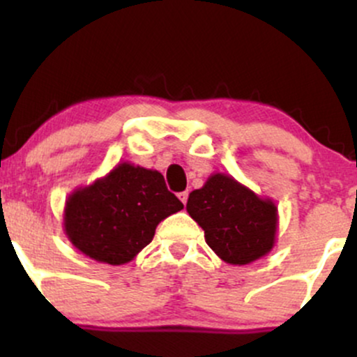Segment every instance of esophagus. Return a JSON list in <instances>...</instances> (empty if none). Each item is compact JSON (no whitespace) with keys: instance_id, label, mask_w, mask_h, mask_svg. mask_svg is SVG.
I'll list each match as a JSON object with an SVG mask.
<instances>
[{"instance_id":"1","label":"esophagus","mask_w":357,"mask_h":357,"mask_svg":"<svg viewBox=\"0 0 357 357\" xmlns=\"http://www.w3.org/2000/svg\"><path fill=\"white\" fill-rule=\"evenodd\" d=\"M179 199H181V203L183 204H186V202H188V196H190V192H188V191H181V192H179Z\"/></svg>"}]
</instances>
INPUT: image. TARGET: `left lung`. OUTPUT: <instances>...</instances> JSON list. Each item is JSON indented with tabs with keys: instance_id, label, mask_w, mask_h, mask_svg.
Returning <instances> with one entry per match:
<instances>
[{
	"instance_id": "obj_1",
	"label": "left lung",
	"mask_w": 357,
	"mask_h": 357,
	"mask_svg": "<svg viewBox=\"0 0 357 357\" xmlns=\"http://www.w3.org/2000/svg\"><path fill=\"white\" fill-rule=\"evenodd\" d=\"M186 210L204 230L208 247L231 265H247L273 247L277 208L230 176L213 174L192 191Z\"/></svg>"
}]
</instances>
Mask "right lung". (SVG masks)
Instances as JSON below:
<instances>
[{"mask_svg": "<svg viewBox=\"0 0 357 357\" xmlns=\"http://www.w3.org/2000/svg\"><path fill=\"white\" fill-rule=\"evenodd\" d=\"M181 208L161 173L124 162L68 198L65 233L93 260L121 265L153 241L159 221Z\"/></svg>", "mask_w": 357, "mask_h": 357, "instance_id": "add662e5", "label": "right lung"}]
</instances>
